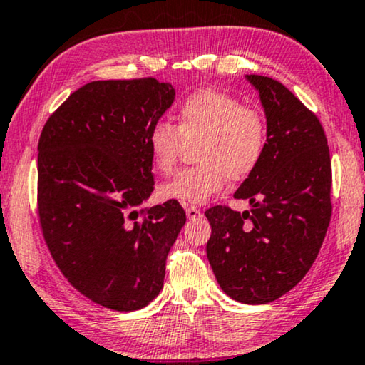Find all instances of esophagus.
<instances>
[{"label":"esophagus","instance_id":"obj_1","mask_svg":"<svg viewBox=\"0 0 365 365\" xmlns=\"http://www.w3.org/2000/svg\"><path fill=\"white\" fill-rule=\"evenodd\" d=\"M186 215L189 220H196V217H201V211L196 206H186Z\"/></svg>","mask_w":365,"mask_h":365}]
</instances>
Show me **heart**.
<instances>
[{
	"label": "heart",
	"mask_w": 365,
	"mask_h": 365,
	"mask_svg": "<svg viewBox=\"0 0 365 365\" xmlns=\"http://www.w3.org/2000/svg\"><path fill=\"white\" fill-rule=\"evenodd\" d=\"M178 124L158 122L148 134L154 168L163 174L176 169L184 145L196 148L200 164L164 182L159 194L181 205H201L221 191L226 181L248 178L262 163L267 125L262 113L238 98L212 88H201L184 98L176 112Z\"/></svg>",
	"instance_id": "b5f03b06"
}]
</instances>
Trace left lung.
I'll return each instance as SVG.
<instances>
[{"instance_id":"left-lung-1","label":"left lung","mask_w":365,"mask_h":365,"mask_svg":"<svg viewBox=\"0 0 365 365\" xmlns=\"http://www.w3.org/2000/svg\"><path fill=\"white\" fill-rule=\"evenodd\" d=\"M267 115L262 163L235 192L250 211L212 206L206 253L221 290L262 305L290 292L314 264L327 233L332 165L324 127L285 85L246 75Z\"/></svg>"}]
</instances>
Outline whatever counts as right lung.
<instances>
[{
	"label": "right lung",
	"mask_w": 365,
	"mask_h": 365,
	"mask_svg": "<svg viewBox=\"0 0 365 365\" xmlns=\"http://www.w3.org/2000/svg\"><path fill=\"white\" fill-rule=\"evenodd\" d=\"M153 77L97 80L70 96L38 142V216L72 287L117 312L163 290L165 258L186 223L178 201L139 210L154 191L150 127L173 106Z\"/></svg>",
	"instance_id": "obj_1"
}]
</instances>
